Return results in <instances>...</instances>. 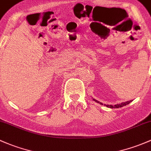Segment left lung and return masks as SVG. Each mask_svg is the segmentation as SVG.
I'll return each mask as SVG.
<instances>
[{"label": "left lung", "instance_id": "1", "mask_svg": "<svg viewBox=\"0 0 151 151\" xmlns=\"http://www.w3.org/2000/svg\"><path fill=\"white\" fill-rule=\"evenodd\" d=\"M93 101H96V102L98 103V104H100L103 105L102 103L99 102V101H97V100L94 99V98H93ZM132 101H132H131V100H130V101H126V102H123V103H121V104H116V105H114V106H112V105H106V104H104V106H106V107H108V108H110V109H118V108H121V107H123V106H126V105H128V104H129V103H131Z\"/></svg>", "mask_w": 151, "mask_h": 151}]
</instances>
